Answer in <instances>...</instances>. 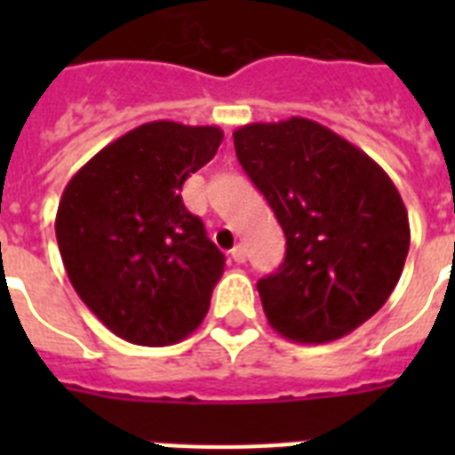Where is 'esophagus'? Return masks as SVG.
<instances>
[{"instance_id":"1","label":"esophagus","mask_w":455,"mask_h":455,"mask_svg":"<svg viewBox=\"0 0 455 455\" xmlns=\"http://www.w3.org/2000/svg\"><path fill=\"white\" fill-rule=\"evenodd\" d=\"M231 257H234V262L243 264L245 259H248V250H245V245H243V243H238V245L231 250Z\"/></svg>"}]
</instances>
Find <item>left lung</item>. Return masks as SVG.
<instances>
[{
  "instance_id": "left-lung-1",
  "label": "left lung",
  "mask_w": 455,
  "mask_h": 455,
  "mask_svg": "<svg viewBox=\"0 0 455 455\" xmlns=\"http://www.w3.org/2000/svg\"><path fill=\"white\" fill-rule=\"evenodd\" d=\"M238 163L285 234V259L257 281L283 338L323 345L366 323L409 255L403 200L373 157L323 124L291 117L234 132Z\"/></svg>"
}]
</instances>
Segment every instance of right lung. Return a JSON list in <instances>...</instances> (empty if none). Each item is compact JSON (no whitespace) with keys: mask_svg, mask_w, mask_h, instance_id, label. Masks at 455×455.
Wrapping results in <instances>:
<instances>
[{"mask_svg":"<svg viewBox=\"0 0 455 455\" xmlns=\"http://www.w3.org/2000/svg\"><path fill=\"white\" fill-rule=\"evenodd\" d=\"M220 127L157 120L96 153L60 196L56 241L80 299L132 345L167 347L210 309L224 255L181 186L220 148Z\"/></svg>","mask_w":455,"mask_h":455,"instance_id":"right-lung-1","label":"right lung"}]
</instances>
